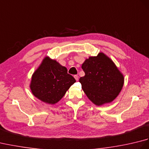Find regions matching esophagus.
Instances as JSON below:
<instances>
[{"mask_svg": "<svg viewBox=\"0 0 149 149\" xmlns=\"http://www.w3.org/2000/svg\"><path fill=\"white\" fill-rule=\"evenodd\" d=\"M74 78L75 79V80H76L77 81L79 80V76H78L77 75H74Z\"/></svg>", "mask_w": 149, "mask_h": 149, "instance_id": "esophagus-1", "label": "esophagus"}]
</instances>
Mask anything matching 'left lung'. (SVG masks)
<instances>
[{
	"mask_svg": "<svg viewBox=\"0 0 149 149\" xmlns=\"http://www.w3.org/2000/svg\"><path fill=\"white\" fill-rule=\"evenodd\" d=\"M85 73L79 79L88 99L97 106L109 103L122 90L124 79L115 63L102 52L90 57L82 65Z\"/></svg>",
	"mask_w": 149,
	"mask_h": 149,
	"instance_id": "obj_1",
	"label": "left lung"
}]
</instances>
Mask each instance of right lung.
Instances as JSON below:
<instances>
[{"mask_svg": "<svg viewBox=\"0 0 149 149\" xmlns=\"http://www.w3.org/2000/svg\"><path fill=\"white\" fill-rule=\"evenodd\" d=\"M75 79L67 69L49 57H45L33 74L30 88L44 102L54 104L61 100Z\"/></svg>", "mask_w": 149, "mask_h": 149, "instance_id": "obj_1", "label": "right lung"}]
</instances>
